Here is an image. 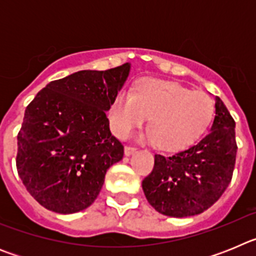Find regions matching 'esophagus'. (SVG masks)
<instances>
[{
    "label": "esophagus",
    "mask_w": 256,
    "mask_h": 256,
    "mask_svg": "<svg viewBox=\"0 0 256 256\" xmlns=\"http://www.w3.org/2000/svg\"><path fill=\"white\" fill-rule=\"evenodd\" d=\"M136 150H137V148H133V146H126V148H124V155L130 156L132 154L136 152Z\"/></svg>",
    "instance_id": "34e87169"
}]
</instances>
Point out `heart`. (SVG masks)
Instances as JSON below:
<instances>
[{
  "mask_svg": "<svg viewBox=\"0 0 256 256\" xmlns=\"http://www.w3.org/2000/svg\"><path fill=\"white\" fill-rule=\"evenodd\" d=\"M214 115V104L206 94L172 80L144 78L134 92L120 91L108 108L114 134L126 138L148 118L150 130L144 140L159 144L165 151L188 148L204 134Z\"/></svg>",
  "mask_w": 256,
  "mask_h": 256,
  "instance_id": "obj_1",
  "label": "heart"
}]
</instances>
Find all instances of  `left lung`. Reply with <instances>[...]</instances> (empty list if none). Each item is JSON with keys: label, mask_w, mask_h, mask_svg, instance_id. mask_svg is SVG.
Instances as JSON below:
<instances>
[{"label": "left lung", "mask_w": 256, "mask_h": 256, "mask_svg": "<svg viewBox=\"0 0 256 256\" xmlns=\"http://www.w3.org/2000/svg\"><path fill=\"white\" fill-rule=\"evenodd\" d=\"M234 126L223 101L216 97V116L206 137L169 158L155 155L142 188L156 212L174 218L198 216L219 200L234 169Z\"/></svg>", "instance_id": "8db88e82"}]
</instances>
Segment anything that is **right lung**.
I'll use <instances>...</instances> for the list:
<instances>
[{
  "label": "right lung",
  "instance_id": "1",
  "mask_svg": "<svg viewBox=\"0 0 256 256\" xmlns=\"http://www.w3.org/2000/svg\"><path fill=\"white\" fill-rule=\"evenodd\" d=\"M130 70V62L104 72L80 70L50 82L26 106L16 169L44 208L60 214L84 210L100 194L108 169L123 159L106 112Z\"/></svg>",
  "mask_w": 256,
  "mask_h": 256
}]
</instances>
